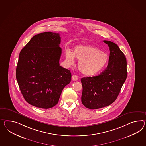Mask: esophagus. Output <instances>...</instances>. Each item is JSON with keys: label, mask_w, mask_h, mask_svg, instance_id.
I'll list each match as a JSON object with an SVG mask.
<instances>
[{"label": "esophagus", "mask_w": 146, "mask_h": 146, "mask_svg": "<svg viewBox=\"0 0 146 146\" xmlns=\"http://www.w3.org/2000/svg\"><path fill=\"white\" fill-rule=\"evenodd\" d=\"M72 79L74 81H76L78 79V77L76 75H74L72 76Z\"/></svg>", "instance_id": "1"}]
</instances>
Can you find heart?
Segmentation results:
<instances>
[{
	"mask_svg": "<svg viewBox=\"0 0 146 146\" xmlns=\"http://www.w3.org/2000/svg\"><path fill=\"white\" fill-rule=\"evenodd\" d=\"M65 56L69 65L74 64L75 58L79 60V70L87 76H93L101 72L108 61V54L94 45H77L74 48L73 52L67 50Z\"/></svg>",
	"mask_w": 146,
	"mask_h": 146,
	"instance_id": "b5f03b06",
	"label": "heart"
}]
</instances>
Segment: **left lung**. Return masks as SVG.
Listing matches in <instances>:
<instances>
[{
	"mask_svg": "<svg viewBox=\"0 0 146 146\" xmlns=\"http://www.w3.org/2000/svg\"><path fill=\"white\" fill-rule=\"evenodd\" d=\"M104 42L110 51L106 69L97 76L81 79L82 102L91 110L104 108L115 101L127 77V60L123 53L112 42Z\"/></svg>",
	"mask_w": 146,
	"mask_h": 146,
	"instance_id": "8db88e82",
	"label": "left lung"
}]
</instances>
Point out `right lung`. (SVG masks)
<instances>
[{
    "label": "right lung",
    "instance_id": "right-lung-1",
    "mask_svg": "<svg viewBox=\"0 0 146 146\" xmlns=\"http://www.w3.org/2000/svg\"><path fill=\"white\" fill-rule=\"evenodd\" d=\"M60 34L51 32L34 36L19 53L16 76L25 101L39 108L57 104L71 81L70 70L60 66Z\"/></svg>",
    "mask_w": 146,
    "mask_h": 146
}]
</instances>
